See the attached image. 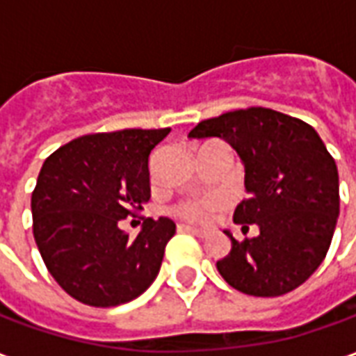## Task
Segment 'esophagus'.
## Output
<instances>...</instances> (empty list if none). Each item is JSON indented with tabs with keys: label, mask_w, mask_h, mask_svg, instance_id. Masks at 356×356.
Here are the masks:
<instances>
[{
	"label": "esophagus",
	"mask_w": 356,
	"mask_h": 356,
	"mask_svg": "<svg viewBox=\"0 0 356 356\" xmlns=\"http://www.w3.org/2000/svg\"><path fill=\"white\" fill-rule=\"evenodd\" d=\"M179 231L181 232H191L194 236H198V238H204L208 232L202 231V229H196V227H188V225H179Z\"/></svg>",
	"instance_id": "1"
}]
</instances>
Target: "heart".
<instances>
[{"label":"heart","mask_w":356,"mask_h":356,"mask_svg":"<svg viewBox=\"0 0 356 356\" xmlns=\"http://www.w3.org/2000/svg\"><path fill=\"white\" fill-rule=\"evenodd\" d=\"M216 209L213 200H198V202H183L177 206V213L191 221H206L211 211Z\"/></svg>","instance_id":"1"}]
</instances>
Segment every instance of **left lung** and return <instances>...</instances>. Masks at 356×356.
<instances>
[{
  "mask_svg": "<svg viewBox=\"0 0 356 356\" xmlns=\"http://www.w3.org/2000/svg\"><path fill=\"white\" fill-rule=\"evenodd\" d=\"M223 139L244 165L250 198L234 209V223L257 234L232 238L216 263L234 290L276 298L296 290L321 267L339 216V175L321 135L298 118L270 108L234 110L200 122L188 139Z\"/></svg>",
  "mask_w": 356,
  "mask_h": 356,
  "instance_id": "8db88e82",
  "label": "left lung"
}]
</instances>
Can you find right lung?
I'll return each instance as SVG.
<instances>
[{"instance_id": "obj_1", "label": "right lung", "mask_w": 356, "mask_h": 356, "mask_svg": "<svg viewBox=\"0 0 356 356\" xmlns=\"http://www.w3.org/2000/svg\"><path fill=\"white\" fill-rule=\"evenodd\" d=\"M170 131L83 135L43 162L32 194L35 244L58 286L86 305L133 301L160 273L175 223L148 217L131 240L120 221L150 198V154Z\"/></svg>"}]
</instances>
